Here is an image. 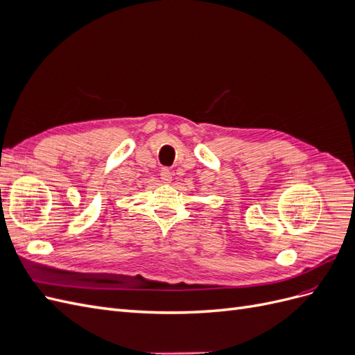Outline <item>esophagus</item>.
<instances>
[{"label":"esophagus","instance_id":"esophagus-1","mask_svg":"<svg viewBox=\"0 0 355 355\" xmlns=\"http://www.w3.org/2000/svg\"><path fill=\"white\" fill-rule=\"evenodd\" d=\"M159 176H161V180L164 182V184H170L171 182V178H173V175H171V171L167 168V167H163L159 171Z\"/></svg>","mask_w":355,"mask_h":355}]
</instances>
